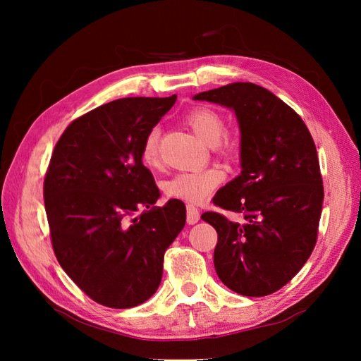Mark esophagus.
I'll return each instance as SVG.
<instances>
[{
	"mask_svg": "<svg viewBox=\"0 0 361 361\" xmlns=\"http://www.w3.org/2000/svg\"><path fill=\"white\" fill-rule=\"evenodd\" d=\"M200 220V211L194 204H187V221L188 224H195Z\"/></svg>",
	"mask_w": 361,
	"mask_h": 361,
	"instance_id": "1",
	"label": "esophagus"
}]
</instances>
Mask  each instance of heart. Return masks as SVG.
<instances>
[{"instance_id": "b5f03b06", "label": "heart", "mask_w": 361, "mask_h": 361, "mask_svg": "<svg viewBox=\"0 0 361 361\" xmlns=\"http://www.w3.org/2000/svg\"><path fill=\"white\" fill-rule=\"evenodd\" d=\"M187 123L192 128L206 145H220V152L226 157H232L236 152V145L231 140L220 141L226 133V122L223 116L209 106H197L191 110L187 117ZM159 140L161 129L150 128L141 145V159L149 167H157L159 164ZM224 179L220 169L207 167L200 170L180 171L164 182V192L170 199H179L190 203H200L209 195Z\"/></svg>"}]
</instances>
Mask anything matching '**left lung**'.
<instances>
[{
  "label": "left lung",
  "mask_w": 361,
  "mask_h": 361,
  "mask_svg": "<svg viewBox=\"0 0 361 361\" xmlns=\"http://www.w3.org/2000/svg\"><path fill=\"white\" fill-rule=\"evenodd\" d=\"M194 99L232 108L241 129L243 171L212 200L239 220L202 215L218 233L216 274L245 297L274 293L304 267L318 239L324 185L314 141L288 104L253 82H232Z\"/></svg>",
  "instance_id": "left-lung-1"
}]
</instances>
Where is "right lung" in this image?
Masks as SVG:
<instances>
[{
  "instance_id": "add662e5",
  "label": "right lung",
  "mask_w": 361,
  "mask_h": 361,
  "mask_svg": "<svg viewBox=\"0 0 361 361\" xmlns=\"http://www.w3.org/2000/svg\"><path fill=\"white\" fill-rule=\"evenodd\" d=\"M174 102L176 94L97 106L75 118L52 152L43 199L54 253L75 285L106 307H135L157 292L164 253L185 226L180 200L152 206L159 190L141 159L147 130Z\"/></svg>"
}]
</instances>
